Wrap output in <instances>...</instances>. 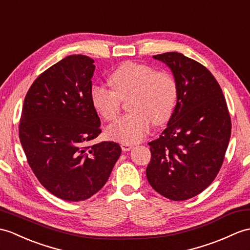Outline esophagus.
Returning <instances> with one entry per match:
<instances>
[{
    "instance_id": "1",
    "label": "esophagus",
    "mask_w": 250,
    "mask_h": 250,
    "mask_svg": "<svg viewBox=\"0 0 250 250\" xmlns=\"http://www.w3.org/2000/svg\"><path fill=\"white\" fill-rule=\"evenodd\" d=\"M121 149H123V151H130V150L133 148V145L132 144H126V143H121Z\"/></svg>"
}]
</instances>
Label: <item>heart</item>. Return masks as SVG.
I'll return each mask as SVG.
<instances>
[{"label":"heart","mask_w":250,"mask_h":250,"mask_svg":"<svg viewBox=\"0 0 250 250\" xmlns=\"http://www.w3.org/2000/svg\"><path fill=\"white\" fill-rule=\"evenodd\" d=\"M113 89L92 85L89 97L92 107L106 121L119 116L123 101L130 98V114L107 127V135L123 143H137L146 136L154 123L170 120L178 99V85L170 73L155 71L136 62H125L108 77Z\"/></svg>","instance_id":"b5f03b06"}]
</instances>
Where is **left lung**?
<instances>
[{
  "label": "left lung",
  "mask_w": 250,
  "mask_h": 250,
  "mask_svg": "<svg viewBox=\"0 0 250 250\" xmlns=\"http://www.w3.org/2000/svg\"><path fill=\"white\" fill-rule=\"evenodd\" d=\"M153 57L171 69L178 99L167 127L149 143L146 176L159 194L183 201L216 178L230 141L231 118L222 88L204 65L178 52Z\"/></svg>",
  "instance_id": "8db88e82"
}]
</instances>
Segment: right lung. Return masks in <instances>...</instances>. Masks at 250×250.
Instances as JSON below:
<instances>
[{
  "label": "right lung",
  "mask_w": 250,
  "mask_h": 250,
  "mask_svg": "<svg viewBox=\"0 0 250 250\" xmlns=\"http://www.w3.org/2000/svg\"><path fill=\"white\" fill-rule=\"evenodd\" d=\"M94 60L67 56L28 89L19 137L27 163L51 194L66 201L88 199L106 183L119 159L117 143L89 145L101 121L89 97Z\"/></svg>",
  "instance_id": "obj_1"
}]
</instances>
